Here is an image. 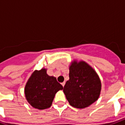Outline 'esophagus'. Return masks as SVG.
<instances>
[{
    "label": "esophagus",
    "mask_w": 125,
    "mask_h": 125,
    "mask_svg": "<svg viewBox=\"0 0 125 125\" xmlns=\"http://www.w3.org/2000/svg\"><path fill=\"white\" fill-rule=\"evenodd\" d=\"M65 82H62V85L63 87V86L65 85Z\"/></svg>",
    "instance_id": "obj_1"
}]
</instances>
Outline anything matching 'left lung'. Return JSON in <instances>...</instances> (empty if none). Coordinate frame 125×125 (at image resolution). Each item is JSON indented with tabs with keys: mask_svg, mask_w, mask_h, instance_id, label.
<instances>
[{
	"mask_svg": "<svg viewBox=\"0 0 125 125\" xmlns=\"http://www.w3.org/2000/svg\"><path fill=\"white\" fill-rule=\"evenodd\" d=\"M69 80L63 87L69 104L76 108L88 107L99 98L101 82L94 69L84 61H72L69 67Z\"/></svg>",
	"mask_w": 125,
	"mask_h": 125,
	"instance_id": "8db88e82",
	"label": "left lung"
}]
</instances>
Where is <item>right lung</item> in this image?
<instances>
[{
  "instance_id": "obj_1",
  "label": "right lung",
  "mask_w": 125,
  "mask_h": 125,
  "mask_svg": "<svg viewBox=\"0 0 125 125\" xmlns=\"http://www.w3.org/2000/svg\"><path fill=\"white\" fill-rule=\"evenodd\" d=\"M63 89L54 76H49L47 69L35 70L28 78L24 87L26 101L34 108L44 110L51 106L55 94Z\"/></svg>"
}]
</instances>
